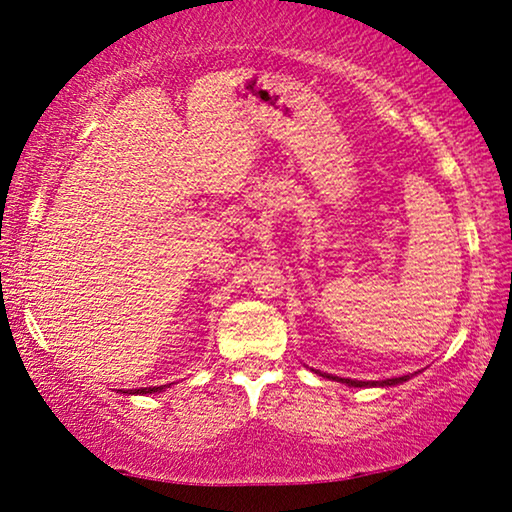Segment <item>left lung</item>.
<instances>
[{
  "instance_id": "8db88e82",
  "label": "left lung",
  "mask_w": 512,
  "mask_h": 512,
  "mask_svg": "<svg viewBox=\"0 0 512 512\" xmlns=\"http://www.w3.org/2000/svg\"><path fill=\"white\" fill-rule=\"evenodd\" d=\"M340 380H345V377H340ZM405 380H410V375H403V377H391V380H384V382H380L382 387H394V384H401V382H405ZM347 384H352V387H366L368 382H359V380H345ZM370 384H375V382H370Z\"/></svg>"
}]
</instances>
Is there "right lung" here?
I'll return each instance as SVG.
<instances>
[{
    "mask_svg": "<svg viewBox=\"0 0 512 512\" xmlns=\"http://www.w3.org/2000/svg\"><path fill=\"white\" fill-rule=\"evenodd\" d=\"M170 387V384H158V387H139V389H125L123 394H153V391H163V389H167Z\"/></svg>",
    "mask_w": 512,
    "mask_h": 512,
    "instance_id": "1",
    "label": "right lung"
}]
</instances>
